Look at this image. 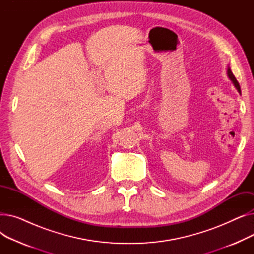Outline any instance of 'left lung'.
Segmentation results:
<instances>
[{
  "label": "left lung",
  "instance_id": "obj_1",
  "mask_svg": "<svg viewBox=\"0 0 254 254\" xmlns=\"http://www.w3.org/2000/svg\"><path fill=\"white\" fill-rule=\"evenodd\" d=\"M228 75H229V77H230V79L232 80V81H233V83L235 84V86H236V88L238 89V91L240 92V93H241V88H240V85H239V82L237 81V79H236V77L234 76V74H233V72L231 71V69L229 68L228 69Z\"/></svg>",
  "mask_w": 254,
  "mask_h": 254
}]
</instances>
